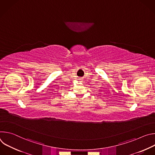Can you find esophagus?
Instances as JSON below:
<instances>
[{"mask_svg": "<svg viewBox=\"0 0 155 155\" xmlns=\"http://www.w3.org/2000/svg\"><path fill=\"white\" fill-rule=\"evenodd\" d=\"M78 80H80V81H82V78H79Z\"/></svg>", "mask_w": 155, "mask_h": 155, "instance_id": "obj_1", "label": "esophagus"}]
</instances>
